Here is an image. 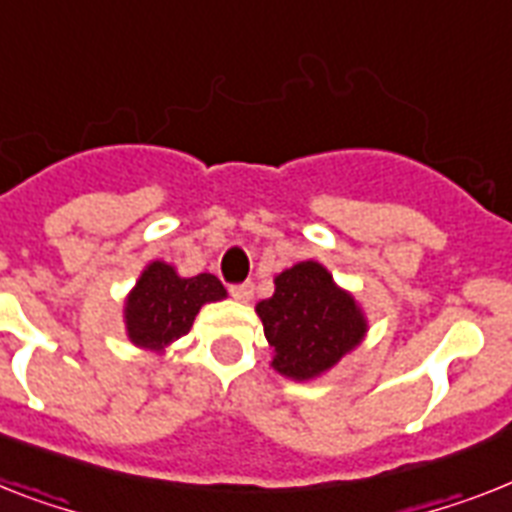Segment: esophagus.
<instances>
[{
  "label": "esophagus",
  "instance_id": "esophagus-1",
  "mask_svg": "<svg viewBox=\"0 0 512 512\" xmlns=\"http://www.w3.org/2000/svg\"><path fill=\"white\" fill-rule=\"evenodd\" d=\"M228 292H231V297L239 299V302H247L252 294H255V284L252 281H244V284H231L228 286Z\"/></svg>",
  "mask_w": 512,
  "mask_h": 512
}]
</instances>
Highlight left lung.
Wrapping results in <instances>:
<instances>
[{
	"label": "left lung",
	"instance_id": "left-lung-1",
	"mask_svg": "<svg viewBox=\"0 0 512 512\" xmlns=\"http://www.w3.org/2000/svg\"><path fill=\"white\" fill-rule=\"evenodd\" d=\"M257 315L276 350L273 368L297 381L328 371L365 334L355 299L313 260L284 270L273 297L257 305Z\"/></svg>",
	"mask_w": 512,
	"mask_h": 512
}]
</instances>
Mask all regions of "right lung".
Wrapping results in <instances>:
<instances>
[{
    "instance_id": "add662e5",
    "label": "right lung",
    "mask_w": 512,
    "mask_h": 512,
    "mask_svg": "<svg viewBox=\"0 0 512 512\" xmlns=\"http://www.w3.org/2000/svg\"><path fill=\"white\" fill-rule=\"evenodd\" d=\"M223 297L226 289L213 273L181 278L170 265L152 263L128 297V336L139 347L162 350L165 344L189 334L199 307Z\"/></svg>"
}]
</instances>
